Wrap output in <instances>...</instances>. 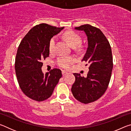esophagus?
I'll return each instance as SVG.
<instances>
[{
  "label": "esophagus",
  "mask_w": 131,
  "mask_h": 131,
  "mask_svg": "<svg viewBox=\"0 0 131 131\" xmlns=\"http://www.w3.org/2000/svg\"><path fill=\"white\" fill-rule=\"evenodd\" d=\"M62 74L63 76H65V75H66V74H68V72H66V71H65V70H62Z\"/></svg>",
  "instance_id": "34e87169"
}]
</instances>
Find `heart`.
<instances>
[{
	"label": "heart",
	"mask_w": 131,
	"mask_h": 131,
	"mask_svg": "<svg viewBox=\"0 0 131 131\" xmlns=\"http://www.w3.org/2000/svg\"><path fill=\"white\" fill-rule=\"evenodd\" d=\"M64 38L73 48H77L81 42V39L79 35L72 31H69L65 33L64 35ZM55 41H56L55 37H53L50 40L49 43V50L51 52H52L54 50ZM73 59L71 57H61L58 59L57 64L61 68H68L70 64L73 62Z\"/></svg>",
	"instance_id": "obj_1"
}]
</instances>
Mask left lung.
<instances>
[{"instance_id":"8db88e82","label":"left lung","mask_w":131,"mask_h":131,"mask_svg":"<svg viewBox=\"0 0 131 131\" xmlns=\"http://www.w3.org/2000/svg\"><path fill=\"white\" fill-rule=\"evenodd\" d=\"M74 29L84 31L87 37L88 47L82 61L90 66L86 77L73 73L76 80L71 91L77 101L87 104L100 98L107 90L113 66L112 49L99 29L89 24Z\"/></svg>"}]
</instances>
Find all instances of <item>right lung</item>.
I'll return each instance as SVG.
<instances>
[{
	"label": "right lung",
	"instance_id": "1",
	"mask_svg": "<svg viewBox=\"0 0 131 131\" xmlns=\"http://www.w3.org/2000/svg\"><path fill=\"white\" fill-rule=\"evenodd\" d=\"M62 28L46 24L37 25L22 40L17 50L15 70L19 85L26 96L41 102L50 97L62 77L61 70L54 68L44 74L42 61L49 57V43Z\"/></svg>",
	"mask_w": 131,
	"mask_h": 131
}]
</instances>
